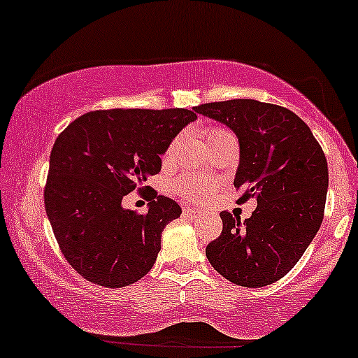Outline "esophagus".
<instances>
[{
	"instance_id": "1",
	"label": "esophagus",
	"mask_w": 358,
	"mask_h": 358,
	"mask_svg": "<svg viewBox=\"0 0 358 358\" xmlns=\"http://www.w3.org/2000/svg\"><path fill=\"white\" fill-rule=\"evenodd\" d=\"M185 213H187V215H193V217H195V215H199V210H195V208H185V210H183Z\"/></svg>"
}]
</instances>
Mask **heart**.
<instances>
[{
	"instance_id": "b5f03b06",
	"label": "heart",
	"mask_w": 358,
	"mask_h": 358,
	"mask_svg": "<svg viewBox=\"0 0 358 358\" xmlns=\"http://www.w3.org/2000/svg\"><path fill=\"white\" fill-rule=\"evenodd\" d=\"M203 134H205V138H207V143L232 136L231 131H227L225 127H219V126L207 127ZM176 146H178V139H173L165 153L166 158L175 153ZM213 188H215V183L210 182V180H207V178H202V176H195V175L180 176V178L175 182V190L178 192L183 199L190 200V202H200V200H203L205 196H207L208 193L213 190Z\"/></svg>"
}]
</instances>
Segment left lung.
I'll list each match as a JSON object with an SVG mask.
<instances>
[{
    "label": "left lung",
    "mask_w": 358,
    "mask_h": 358,
    "mask_svg": "<svg viewBox=\"0 0 358 358\" xmlns=\"http://www.w3.org/2000/svg\"><path fill=\"white\" fill-rule=\"evenodd\" d=\"M193 110L224 122L239 138L234 187L239 202L257 200L244 222L222 212V234L205 249L234 285L262 287L285 278L323 222L328 165L311 129L293 110L254 99L200 104Z\"/></svg>",
    "instance_id": "obj_1"
}]
</instances>
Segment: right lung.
<instances>
[{"instance_id": "1", "label": "right lung", "mask_w": 358, "mask_h": 358, "mask_svg": "<svg viewBox=\"0 0 358 358\" xmlns=\"http://www.w3.org/2000/svg\"><path fill=\"white\" fill-rule=\"evenodd\" d=\"M195 119L188 109L90 110L55 139L45 210L62 254L82 278L124 287L153 268L163 229L182 208L150 190V208L138 213L121 207L122 196L159 173V156Z\"/></svg>"}]
</instances>
